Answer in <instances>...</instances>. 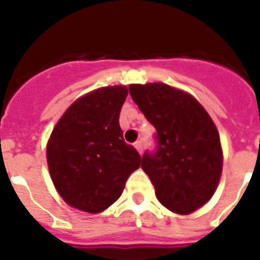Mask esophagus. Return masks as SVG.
<instances>
[{"mask_svg":"<svg viewBox=\"0 0 260 260\" xmlns=\"http://www.w3.org/2000/svg\"><path fill=\"white\" fill-rule=\"evenodd\" d=\"M134 146H135V148H136V151H138L139 154H142V151H143V144H142V142L139 140V142L135 143Z\"/></svg>","mask_w":260,"mask_h":260,"instance_id":"obj_1","label":"esophagus"}]
</instances>
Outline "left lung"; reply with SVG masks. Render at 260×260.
<instances>
[{"label": "left lung", "mask_w": 260, "mask_h": 260, "mask_svg": "<svg viewBox=\"0 0 260 260\" xmlns=\"http://www.w3.org/2000/svg\"><path fill=\"white\" fill-rule=\"evenodd\" d=\"M129 93L156 129L158 151L144 154L142 169L158 201L173 213H193L212 198L221 178L222 148L213 120L191 94L166 83H132Z\"/></svg>", "instance_id": "left-lung-1"}]
</instances>
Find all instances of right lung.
<instances>
[{
  "label": "right lung",
  "mask_w": 260,
  "mask_h": 260,
  "mask_svg": "<svg viewBox=\"0 0 260 260\" xmlns=\"http://www.w3.org/2000/svg\"><path fill=\"white\" fill-rule=\"evenodd\" d=\"M124 85L105 86L75 100L59 118L47 143V165L63 201L87 213H101L117 201L142 158L122 140L120 110Z\"/></svg>",
  "instance_id": "add662e5"
}]
</instances>
